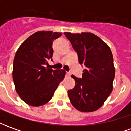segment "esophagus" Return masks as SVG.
I'll use <instances>...</instances> for the list:
<instances>
[{"label":"esophagus","mask_w":131,"mask_h":131,"mask_svg":"<svg viewBox=\"0 0 131 131\" xmlns=\"http://www.w3.org/2000/svg\"><path fill=\"white\" fill-rule=\"evenodd\" d=\"M66 77H70V74H69V73H67V74H66Z\"/></svg>","instance_id":"obj_1"}]
</instances>
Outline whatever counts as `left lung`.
<instances>
[{
    "mask_svg": "<svg viewBox=\"0 0 131 131\" xmlns=\"http://www.w3.org/2000/svg\"><path fill=\"white\" fill-rule=\"evenodd\" d=\"M77 52L79 62L85 67L82 78L74 75L76 85L69 90L70 102L77 110L91 112L98 110L110 96L115 76L113 56L107 43L94 34L65 32Z\"/></svg>",
    "mask_w": 131,
    "mask_h": 131,
    "instance_id": "1",
    "label": "left lung"
}]
</instances>
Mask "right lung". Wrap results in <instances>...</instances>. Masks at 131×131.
<instances>
[{
	"mask_svg": "<svg viewBox=\"0 0 131 131\" xmlns=\"http://www.w3.org/2000/svg\"><path fill=\"white\" fill-rule=\"evenodd\" d=\"M62 33L38 31L24 40L13 61L15 90L23 101L33 107L46 104L54 95L66 72L45 67L52 57V43Z\"/></svg>",
	"mask_w": 131,
	"mask_h": 131,
	"instance_id": "add662e5",
	"label": "right lung"
}]
</instances>
